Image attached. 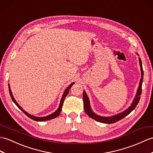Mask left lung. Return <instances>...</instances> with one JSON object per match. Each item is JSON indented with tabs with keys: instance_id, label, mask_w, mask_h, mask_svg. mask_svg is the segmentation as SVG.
Segmentation results:
<instances>
[{
	"instance_id": "1",
	"label": "left lung",
	"mask_w": 153,
	"mask_h": 153,
	"mask_svg": "<svg viewBox=\"0 0 153 153\" xmlns=\"http://www.w3.org/2000/svg\"><path fill=\"white\" fill-rule=\"evenodd\" d=\"M137 55L138 54L137 53ZM139 62H140V65L141 67V77L140 79V85L139 87L137 88V93L135 98L132 103V104L130 106V107L126 109L125 111H124L121 113H118L115 115H113L111 117H102L96 114L93 111V110L91 109L90 102H89V99L88 98V96L86 94V92L83 91V102H84V109L85 113L89 116L91 118L93 119L94 120H97L98 122L102 123H107V124H113L115 123L119 120H121L123 119L124 117H125L128 114L132 112L133 110L136 108L137 106L138 102L140 101V96L141 94V87H142V83H143V67H142V63H141V60L140 58H139Z\"/></svg>"
}]
</instances>
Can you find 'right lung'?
Instances as JSON below:
<instances>
[{
    "instance_id": "right-lung-1",
    "label": "right lung",
    "mask_w": 153,
    "mask_h": 153,
    "mask_svg": "<svg viewBox=\"0 0 153 153\" xmlns=\"http://www.w3.org/2000/svg\"><path fill=\"white\" fill-rule=\"evenodd\" d=\"M74 84V83H71L69 86L67 87L66 88V90L65 91V92H64V93L62 94V97L61 98V100H60V104H59V106L58 109L56 110V111L54 112L51 113V115H49L48 116H45V117H35V116H33L32 115H30L28 114V113L27 112H26L25 111L24 109H23V108L21 107V106L18 104V103H17L15 99H14L13 95H12V93L11 91V89H10V85L8 84V88H9V92H10V97H11L12 99L13 102L15 103V104L18 107L21 111H22L28 117H29L30 119H33L34 120H36V121H45V120H50V119H54V118H56V117L59 116V114L60 113V112H61V110H62V104H63V102H64V100H65V99L66 98V97L67 95H68V93H69V90L70 89V88L72 87V85Z\"/></svg>"
}]
</instances>
